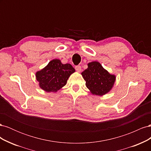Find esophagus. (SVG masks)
<instances>
[{"instance_id":"34e87169","label":"esophagus","mask_w":151,"mask_h":151,"mask_svg":"<svg viewBox=\"0 0 151 151\" xmlns=\"http://www.w3.org/2000/svg\"><path fill=\"white\" fill-rule=\"evenodd\" d=\"M75 69L78 72H80L81 71V67L80 65H76L75 67Z\"/></svg>"}]
</instances>
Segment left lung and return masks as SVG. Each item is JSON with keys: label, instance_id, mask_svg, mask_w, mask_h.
<instances>
[{"label": "left lung", "instance_id": "8db88e82", "mask_svg": "<svg viewBox=\"0 0 151 151\" xmlns=\"http://www.w3.org/2000/svg\"><path fill=\"white\" fill-rule=\"evenodd\" d=\"M87 69L82 72L86 87L95 95L102 96L111 90L115 81V76L104 69L98 62L88 63Z\"/></svg>", "mask_w": 151, "mask_h": 151}]
</instances>
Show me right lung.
Segmentation results:
<instances>
[{"instance_id": "obj_1", "label": "right lung", "mask_w": 151, "mask_h": 151, "mask_svg": "<svg viewBox=\"0 0 151 151\" xmlns=\"http://www.w3.org/2000/svg\"><path fill=\"white\" fill-rule=\"evenodd\" d=\"M75 69L69 63L62 64L58 59L50 61L47 67L36 72L40 88L47 92H57L64 86Z\"/></svg>"}]
</instances>
